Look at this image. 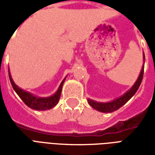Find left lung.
Returning <instances> with one entry per match:
<instances>
[{
  "mask_svg": "<svg viewBox=\"0 0 155 155\" xmlns=\"http://www.w3.org/2000/svg\"><path fill=\"white\" fill-rule=\"evenodd\" d=\"M144 60H145V57H144V54H143V61ZM143 68H144V66H143V68H142L140 76H139L138 80L135 82V84L133 85V87L131 88L130 91L126 92L124 95H122L121 97L118 98V99L111 101V102H108V103H99V102H95V101H91V100H88V102H89L90 105L92 108H94V110L103 112V113H111V112H114V111L117 110L118 109H120L130 99H131V97L138 91V89H139L140 84L142 82V80H143Z\"/></svg>",
  "mask_w": 155,
  "mask_h": 155,
  "instance_id": "8db88e82",
  "label": "left lung"
}]
</instances>
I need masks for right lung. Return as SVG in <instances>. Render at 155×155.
<instances>
[{
    "label": "right lung",
    "mask_w": 155,
    "mask_h": 155,
    "mask_svg": "<svg viewBox=\"0 0 155 155\" xmlns=\"http://www.w3.org/2000/svg\"><path fill=\"white\" fill-rule=\"evenodd\" d=\"M9 78H10V81H11V84H12L14 91L16 92V94L20 96V98L23 101V102L28 107L34 109V110H50V109L53 108L58 104L60 97H61V91H62V85L64 84V81L65 80L64 79V81L61 82V84L60 85L59 89H58V91L52 96L47 98H40L35 97V95H33L31 93L26 92V91L21 90V88H19L14 83V81L12 80V76H11V74H10V71H9Z\"/></svg>",
    "instance_id": "right-lung-1"
}]
</instances>
